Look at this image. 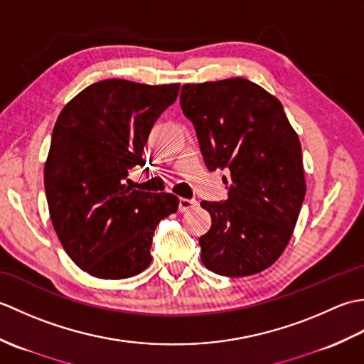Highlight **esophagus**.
Returning <instances> with one entry per match:
<instances>
[{"label":"esophagus","instance_id":"1","mask_svg":"<svg viewBox=\"0 0 364 364\" xmlns=\"http://www.w3.org/2000/svg\"><path fill=\"white\" fill-rule=\"evenodd\" d=\"M197 200H189V198H180V205H178V210H180V213H186V211H191L194 210V208L197 206Z\"/></svg>","mask_w":364,"mask_h":364}]
</instances>
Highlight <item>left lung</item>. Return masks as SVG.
Instances as JSON below:
<instances>
[{"instance_id":"obj_1","label":"left lung","mask_w":364,"mask_h":364,"mask_svg":"<svg viewBox=\"0 0 364 364\" xmlns=\"http://www.w3.org/2000/svg\"><path fill=\"white\" fill-rule=\"evenodd\" d=\"M180 105L194 123L208 170L227 168L225 202H202L211 228L200 236L206 269L247 277L284 252L304 203L301 146L282 103L244 78L184 84Z\"/></svg>"}]
</instances>
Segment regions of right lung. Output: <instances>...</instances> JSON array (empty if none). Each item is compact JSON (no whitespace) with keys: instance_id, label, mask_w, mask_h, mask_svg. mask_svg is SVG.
<instances>
[{"instance_id":"add662e5","label":"right lung","mask_w":364,"mask_h":364,"mask_svg":"<svg viewBox=\"0 0 364 364\" xmlns=\"http://www.w3.org/2000/svg\"><path fill=\"white\" fill-rule=\"evenodd\" d=\"M180 84L127 80L90 84L60 111L45 162V194L54 231L84 272L129 278L150 266L158 223L178 210L173 194L129 186L145 166L144 146Z\"/></svg>"}]
</instances>
